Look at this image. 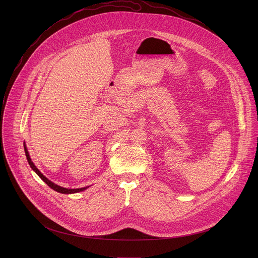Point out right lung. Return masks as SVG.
I'll list each match as a JSON object with an SVG mask.
<instances>
[{"mask_svg": "<svg viewBox=\"0 0 258 258\" xmlns=\"http://www.w3.org/2000/svg\"><path fill=\"white\" fill-rule=\"evenodd\" d=\"M24 146H25L26 156H27V159H28V162H29L30 166H31L32 169L37 173V175H38V177H39L45 184H47L49 187H51L52 189H54V190H56V191H58V192H61V194H74V192H78V191L84 190L85 188L88 187V186H85V187H80V188H67V187H62V186H59V185H57V184H53L52 182H50L48 179H46V178L38 171V169L34 165V163L32 162V160H31V158H30V155H29V153H28V150H27L26 145H24Z\"/></svg>", "mask_w": 258, "mask_h": 258, "instance_id": "right-lung-1", "label": "right lung"}]
</instances>
